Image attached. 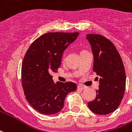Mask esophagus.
Here are the masks:
<instances>
[{
	"mask_svg": "<svg viewBox=\"0 0 132 132\" xmlns=\"http://www.w3.org/2000/svg\"><path fill=\"white\" fill-rule=\"evenodd\" d=\"M78 88L82 90H83V89H85L87 88V87L82 85H79L78 86Z\"/></svg>",
	"mask_w": 132,
	"mask_h": 132,
	"instance_id": "34e87169",
	"label": "esophagus"
}]
</instances>
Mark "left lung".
I'll return each instance as SVG.
<instances>
[{
	"instance_id": "1",
	"label": "left lung",
	"mask_w": 132,
	"mask_h": 132,
	"mask_svg": "<svg viewBox=\"0 0 132 132\" xmlns=\"http://www.w3.org/2000/svg\"><path fill=\"white\" fill-rule=\"evenodd\" d=\"M94 57L93 70L98 76V89L88 107L98 115H108L118 108L123 98L126 74L120 54L108 39L98 34H87Z\"/></svg>"
}]
</instances>
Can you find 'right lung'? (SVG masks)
I'll use <instances>...</instances> for the list:
<instances>
[{
    "label": "right lung",
    "mask_w": 132,
    "mask_h": 132,
    "mask_svg": "<svg viewBox=\"0 0 132 132\" xmlns=\"http://www.w3.org/2000/svg\"><path fill=\"white\" fill-rule=\"evenodd\" d=\"M78 32L47 33L39 37L26 52L21 66V82L26 100L44 115L59 113L68 94L77 89L72 82H54L52 72L61 63L63 51L76 40Z\"/></svg>",
    "instance_id": "right-lung-1"
}]
</instances>
